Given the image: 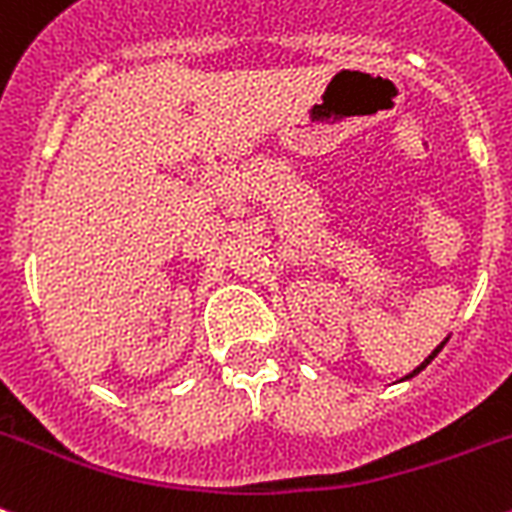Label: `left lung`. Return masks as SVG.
Returning <instances> with one entry per match:
<instances>
[{"instance_id":"obj_1","label":"left lung","mask_w":512,"mask_h":512,"mask_svg":"<svg viewBox=\"0 0 512 512\" xmlns=\"http://www.w3.org/2000/svg\"><path fill=\"white\" fill-rule=\"evenodd\" d=\"M444 344H447V339H444V342H442V344H439V347H436V350H434V352H431V355H429V357H426V360H423V363H421V365H418V368H415V371H413V373H410V376H405V378H413V376H415V373H421V371H423V368H426V365H429V363H431V360H434V357H436V355H439V352H442V347H444Z\"/></svg>"}]
</instances>
